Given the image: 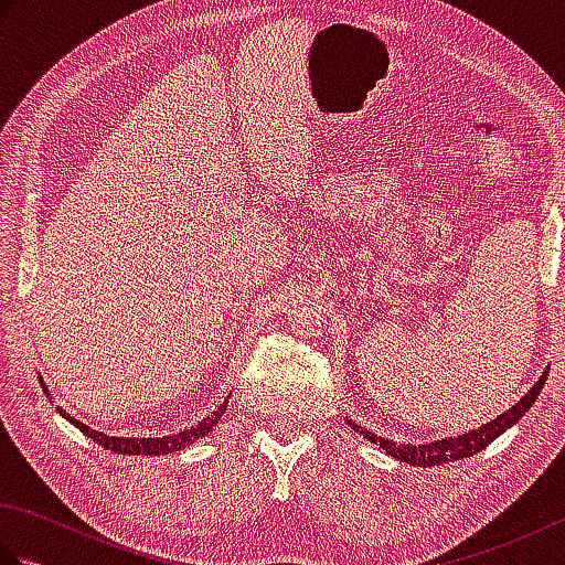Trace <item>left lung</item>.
<instances>
[{
	"label": "left lung",
	"mask_w": 565,
	"mask_h": 565,
	"mask_svg": "<svg viewBox=\"0 0 565 565\" xmlns=\"http://www.w3.org/2000/svg\"><path fill=\"white\" fill-rule=\"evenodd\" d=\"M546 376H548V371H544V376L534 383L532 391L526 393L518 405H512L508 413H502L500 417H495L493 423H488V425H483V427L468 431V435L451 437V439L429 441V444H417V447H413V444H395V441H388V439H381V437L374 435V431L362 429V427L354 425V423H350V425L359 431V435H366V439L379 444L381 449H386V454L393 456V459H401V461L413 463V466H439V463H449V461L466 459V456H473V454H478L481 449H486L490 441H493L495 437H500L502 431H505L508 427H512L514 423H518V419H520L526 411H530L532 403L536 401V395L542 393Z\"/></svg>",
	"instance_id": "1"
}]
</instances>
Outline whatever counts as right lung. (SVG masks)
Returning a JSON list of instances; mask_svg holds the SVG:
<instances>
[{"label":"right lung","mask_w":565,"mask_h":565,"mask_svg":"<svg viewBox=\"0 0 565 565\" xmlns=\"http://www.w3.org/2000/svg\"><path fill=\"white\" fill-rule=\"evenodd\" d=\"M43 386V391H47L45 388V383H41ZM225 405H227V401L223 403V405H218L215 407V411L209 415V417H203L199 425H194L191 429H184V431H179V435H172V437H148V439H126V437H106V435H102V431H97V429H89L87 425H82V423H77L75 417H70L67 413H63V407H57L60 413H63L72 425H75L79 431H84V435H87L89 439H94L97 444H102V447H106V449H111V451H116V454H134V456H140V454H146V456H160V454H172V451H182L184 447H189V444H194L196 439H201V437H206L209 431L218 425V419L223 417V413H225Z\"/></svg>","instance_id":"add662e5"}]
</instances>
